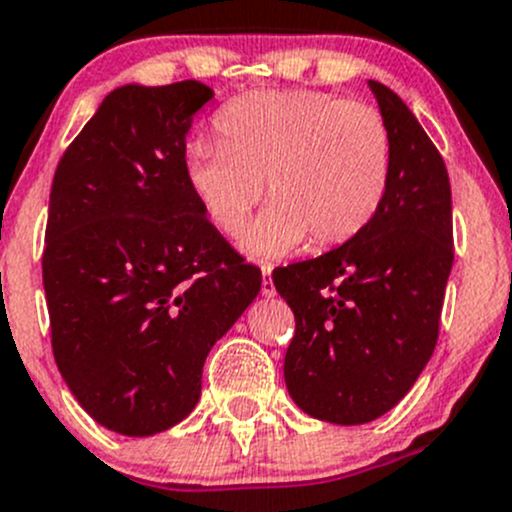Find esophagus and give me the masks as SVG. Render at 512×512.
<instances>
[{
	"label": "esophagus",
	"mask_w": 512,
	"mask_h": 512,
	"mask_svg": "<svg viewBox=\"0 0 512 512\" xmlns=\"http://www.w3.org/2000/svg\"><path fill=\"white\" fill-rule=\"evenodd\" d=\"M261 293L263 295H276V286H273V263L263 261L261 263Z\"/></svg>",
	"instance_id": "esophagus-1"
}]
</instances>
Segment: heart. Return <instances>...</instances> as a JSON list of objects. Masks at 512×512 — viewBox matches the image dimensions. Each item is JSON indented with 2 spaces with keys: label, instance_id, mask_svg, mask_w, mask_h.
<instances>
[{
  "label": "heart",
  "instance_id": "obj_1",
  "mask_svg": "<svg viewBox=\"0 0 512 512\" xmlns=\"http://www.w3.org/2000/svg\"><path fill=\"white\" fill-rule=\"evenodd\" d=\"M217 140L187 147L194 199L236 236L263 197L271 207L246 234L258 256L308 239L313 251L347 244L374 219L392 175V133L377 108L323 91H258L214 118Z\"/></svg>",
  "mask_w": 512,
  "mask_h": 512
}]
</instances>
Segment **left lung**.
Masks as SVG:
<instances>
[{"mask_svg": "<svg viewBox=\"0 0 512 512\" xmlns=\"http://www.w3.org/2000/svg\"><path fill=\"white\" fill-rule=\"evenodd\" d=\"M392 133V175L365 231L273 271L295 333L283 374L305 414L365 424L412 389L439 340L453 263L444 157L402 98L370 81Z\"/></svg>", "mask_w": 512, "mask_h": 512, "instance_id": "1", "label": "left lung"}]
</instances>
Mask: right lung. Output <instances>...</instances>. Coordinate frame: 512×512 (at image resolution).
Instances as JSON below:
<instances>
[{"label":"right lung","instance_id":"right-lung-1","mask_svg":"<svg viewBox=\"0 0 512 512\" xmlns=\"http://www.w3.org/2000/svg\"><path fill=\"white\" fill-rule=\"evenodd\" d=\"M199 81L123 86L66 147L41 256L51 350L105 429L152 436L192 412L209 350L261 291L184 170Z\"/></svg>","mask_w":512,"mask_h":512}]
</instances>
